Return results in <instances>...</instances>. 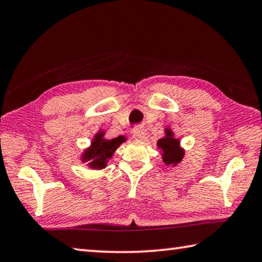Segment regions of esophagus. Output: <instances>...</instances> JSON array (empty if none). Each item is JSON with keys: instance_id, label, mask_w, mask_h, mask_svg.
<instances>
[{"instance_id": "34e87169", "label": "esophagus", "mask_w": 262, "mask_h": 262, "mask_svg": "<svg viewBox=\"0 0 262 262\" xmlns=\"http://www.w3.org/2000/svg\"><path fill=\"white\" fill-rule=\"evenodd\" d=\"M145 136H146V134H145L144 128L137 127L136 130L134 131V138L137 139V140H143L145 138Z\"/></svg>"}]
</instances>
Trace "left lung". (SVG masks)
Here are the masks:
<instances>
[{"instance_id": "obj_1", "label": "left lung", "mask_w": 262, "mask_h": 262, "mask_svg": "<svg viewBox=\"0 0 262 262\" xmlns=\"http://www.w3.org/2000/svg\"><path fill=\"white\" fill-rule=\"evenodd\" d=\"M164 134L166 136L158 140V147L162 153V161L167 166H177V163H180L184 157V149L181 147L180 139L175 138L170 127H166Z\"/></svg>"}]
</instances>
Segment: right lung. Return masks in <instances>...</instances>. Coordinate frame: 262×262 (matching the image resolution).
Wrapping results in <instances>:
<instances>
[{
  "label": "right lung",
  "instance_id": "right-lung-1",
  "mask_svg": "<svg viewBox=\"0 0 262 262\" xmlns=\"http://www.w3.org/2000/svg\"><path fill=\"white\" fill-rule=\"evenodd\" d=\"M105 131L100 130L91 141V146L86 148L81 154V162L87 163V166L94 170H101L107 167V163L113 158L119 145L126 141L124 136L117 138L107 139L104 138Z\"/></svg>",
  "mask_w": 262,
  "mask_h": 262
}]
</instances>
